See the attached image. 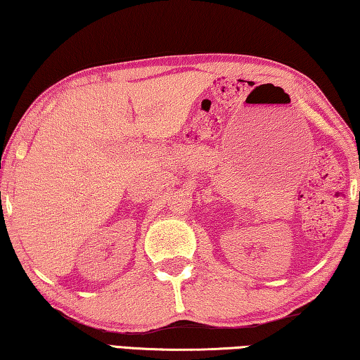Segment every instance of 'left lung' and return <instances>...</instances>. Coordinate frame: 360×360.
Instances as JSON below:
<instances>
[{
    "mask_svg": "<svg viewBox=\"0 0 360 360\" xmlns=\"http://www.w3.org/2000/svg\"><path fill=\"white\" fill-rule=\"evenodd\" d=\"M359 198H360V195H359Z\"/></svg>",
    "mask_w": 360,
    "mask_h": 360,
    "instance_id": "1",
    "label": "left lung"
}]
</instances>
